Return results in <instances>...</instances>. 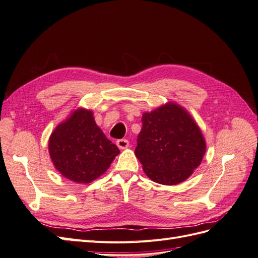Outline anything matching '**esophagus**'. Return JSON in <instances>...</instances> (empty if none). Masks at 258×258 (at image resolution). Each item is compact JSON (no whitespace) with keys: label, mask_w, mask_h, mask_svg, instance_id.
I'll use <instances>...</instances> for the list:
<instances>
[{"label":"esophagus","mask_w":258,"mask_h":258,"mask_svg":"<svg viewBox=\"0 0 258 258\" xmlns=\"http://www.w3.org/2000/svg\"><path fill=\"white\" fill-rule=\"evenodd\" d=\"M116 144L120 148V150H123V148H127L129 146V141L126 139H119L116 141Z\"/></svg>","instance_id":"obj_1"}]
</instances>
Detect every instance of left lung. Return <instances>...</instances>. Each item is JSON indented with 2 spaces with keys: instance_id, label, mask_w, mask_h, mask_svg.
Segmentation results:
<instances>
[{
  "instance_id": "8db88e82",
  "label": "left lung",
  "mask_w": 258,
  "mask_h": 258,
  "mask_svg": "<svg viewBox=\"0 0 258 258\" xmlns=\"http://www.w3.org/2000/svg\"><path fill=\"white\" fill-rule=\"evenodd\" d=\"M136 156L154 182L175 185L189 177L206 153L199 127L181 106L169 103L142 116Z\"/></svg>"
}]
</instances>
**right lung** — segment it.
Listing matches in <instances>:
<instances>
[{"label": "right lung", "mask_w": 258, "mask_h": 258, "mask_svg": "<svg viewBox=\"0 0 258 258\" xmlns=\"http://www.w3.org/2000/svg\"><path fill=\"white\" fill-rule=\"evenodd\" d=\"M49 154L64 177L90 183L105 172L119 150L97 126L91 112L77 110L52 132Z\"/></svg>", "instance_id": "1"}]
</instances>
